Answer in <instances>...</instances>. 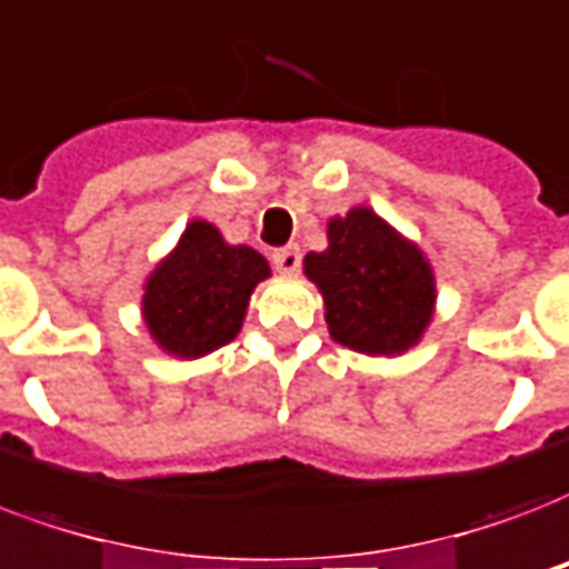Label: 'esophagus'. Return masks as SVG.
<instances>
[{"label":"esophagus","instance_id":"esophagus-1","mask_svg":"<svg viewBox=\"0 0 569 569\" xmlns=\"http://www.w3.org/2000/svg\"><path fill=\"white\" fill-rule=\"evenodd\" d=\"M271 266H274L280 274H298V268H301V250L295 244L277 247L274 253H271Z\"/></svg>","mask_w":569,"mask_h":569}]
</instances>
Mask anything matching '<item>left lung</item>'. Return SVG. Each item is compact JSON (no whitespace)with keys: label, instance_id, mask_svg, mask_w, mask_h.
<instances>
[{"label":"left lung","instance_id":"8db88e82","mask_svg":"<svg viewBox=\"0 0 569 569\" xmlns=\"http://www.w3.org/2000/svg\"><path fill=\"white\" fill-rule=\"evenodd\" d=\"M331 337L363 355H402L432 319L436 280L418 247L370 208L328 223V250L303 256Z\"/></svg>","mask_w":569,"mask_h":569}]
</instances>
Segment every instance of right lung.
<instances>
[{"label": "right lung", "instance_id": "add662e5", "mask_svg": "<svg viewBox=\"0 0 569 569\" xmlns=\"http://www.w3.org/2000/svg\"><path fill=\"white\" fill-rule=\"evenodd\" d=\"M268 274L266 256L227 244L211 223L193 220L146 283L142 316L151 337L179 358L214 352L236 340L250 292Z\"/></svg>", "mask_w": 569, "mask_h": 569}]
</instances>
